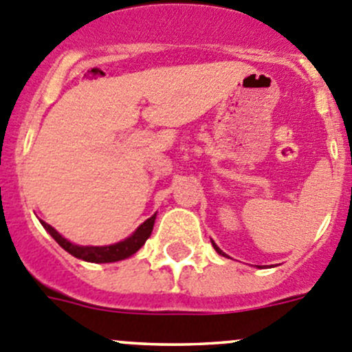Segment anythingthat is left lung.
I'll return each instance as SVG.
<instances>
[{"instance_id": "1", "label": "left lung", "mask_w": 352, "mask_h": 352, "mask_svg": "<svg viewBox=\"0 0 352 352\" xmlns=\"http://www.w3.org/2000/svg\"><path fill=\"white\" fill-rule=\"evenodd\" d=\"M213 248H214V249H217V251H218V252H220V254H221V256H225V254H223V252H221V251H220V248H217V244H214V242H213Z\"/></svg>"}]
</instances>
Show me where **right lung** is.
<instances>
[{
	"instance_id": "right-lung-1",
	"label": "right lung",
	"mask_w": 352,
	"mask_h": 352,
	"mask_svg": "<svg viewBox=\"0 0 352 352\" xmlns=\"http://www.w3.org/2000/svg\"><path fill=\"white\" fill-rule=\"evenodd\" d=\"M155 218L156 214H153L151 218L144 221L134 234L131 235L129 239L125 241L117 242V244H111V245H77V244H72L68 242L67 239L61 237L56 230H54L51 225H47L46 221L41 220L43 227L50 232L51 237L61 245L67 252H70L72 256L78 259H84V261H91V263H111V261H120V259L129 258L132 256L134 252H138L139 249L144 245V242L148 241V237L151 235L153 232V225H155Z\"/></svg>"
}]
</instances>
